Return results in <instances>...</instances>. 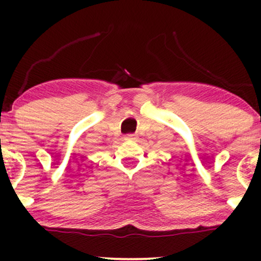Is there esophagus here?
Wrapping results in <instances>:
<instances>
[{
	"label": "esophagus",
	"instance_id": "esophagus-1",
	"mask_svg": "<svg viewBox=\"0 0 261 261\" xmlns=\"http://www.w3.org/2000/svg\"><path fill=\"white\" fill-rule=\"evenodd\" d=\"M125 140H136V136L134 134H128L125 136Z\"/></svg>",
	"mask_w": 261,
	"mask_h": 261
}]
</instances>
